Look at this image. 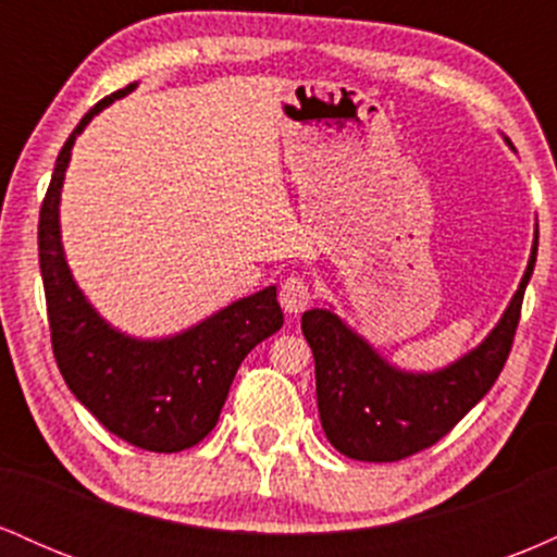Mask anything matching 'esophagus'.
<instances>
[{"label": "esophagus", "instance_id": "obj_1", "mask_svg": "<svg viewBox=\"0 0 557 557\" xmlns=\"http://www.w3.org/2000/svg\"><path fill=\"white\" fill-rule=\"evenodd\" d=\"M311 287L304 277H287L283 287H280V304L287 314H300V311L309 309L311 304Z\"/></svg>", "mask_w": 557, "mask_h": 557}]
</instances>
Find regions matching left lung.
Segmentation results:
<instances>
[{"mask_svg":"<svg viewBox=\"0 0 557 557\" xmlns=\"http://www.w3.org/2000/svg\"><path fill=\"white\" fill-rule=\"evenodd\" d=\"M536 235L519 290L474 350L430 374L395 369L330 309L300 317L314 354L317 406L335 450L354 461L389 463L432 447L476 406L508 361L534 272Z\"/></svg>","mask_w":557,"mask_h":557,"instance_id":"1","label":"left lung"}]
</instances>
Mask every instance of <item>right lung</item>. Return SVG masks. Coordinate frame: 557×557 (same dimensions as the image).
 <instances>
[{
  "label": "right lung",
  "instance_id": "add662e5",
  "mask_svg": "<svg viewBox=\"0 0 557 557\" xmlns=\"http://www.w3.org/2000/svg\"><path fill=\"white\" fill-rule=\"evenodd\" d=\"M133 88L136 83L101 99L62 146L38 214V261L52 350L70 393L125 443L177 453L214 430L240 361L283 327L285 317L277 287L270 285L196 327L162 341H138L110 327L75 285L60 238V194L70 151L94 114Z\"/></svg>",
  "mask_w": 557,
  "mask_h": 557
}]
</instances>
